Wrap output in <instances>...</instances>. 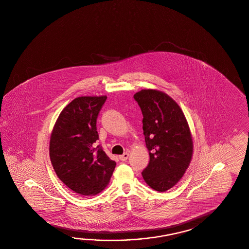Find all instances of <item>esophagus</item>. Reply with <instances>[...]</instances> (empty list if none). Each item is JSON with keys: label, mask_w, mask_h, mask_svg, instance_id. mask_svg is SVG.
<instances>
[{"label": "esophagus", "mask_w": 249, "mask_h": 249, "mask_svg": "<svg viewBox=\"0 0 249 249\" xmlns=\"http://www.w3.org/2000/svg\"><path fill=\"white\" fill-rule=\"evenodd\" d=\"M128 156H129V154H128V152H125L124 154L120 156V160H121V161H126L128 160Z\"/></svg>", "instance_id": "1"}]
</instances>
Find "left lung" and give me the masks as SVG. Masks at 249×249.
I'll list each match as a JSON object with an SVG mask.
<instances>
[{
    "instance_id": "1",
    "label": "left lung",
    "mask_w": 249,
    "mask_h": 249,
    "mask_svg": "<svg viewBox=\"0 0 249 249\" xmlns=\"http://www.w3.org/2000/svg\"><path fill=\"white\" fill-rule=\"evenodd\" d=\"M134 100L142 109V128L149 152L142 177L156 191H167L181 179L192 158L188 121L176 101L161 91L142 89L134 95Z\"/></svg>"
}]
</instances>
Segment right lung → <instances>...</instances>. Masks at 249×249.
Wrapping results in <instances>:
<instances>
[{
    "label": "right lung",
    "mask_w": 249,
    "mask_h": 249,
    "mask_svg": "<svg viewBox=\"0 0 249 249\" xmlns=\"http://www.w3.org/2000/svg\"><path fill=\"white\" fill-rule=\"evenodd\" d=\"M106 96L79 97L63 108L54 125L50 142V158L54 170L68 188L79 195L100 193L116 167L103 151L97 119Z\"/></svg>",
    "instance_id": "add662e5"
}]
</instances>
